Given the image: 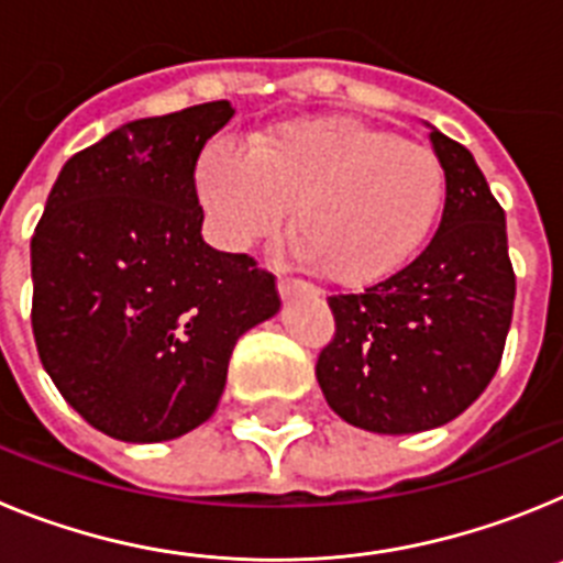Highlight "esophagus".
Returning a JSON list of instances; mask_svg holds the SVG:
<instances>
[{
    "label": "esophagus",
    "mask_w": 563,
    "mask_h": 563,
    "mask_svg": "<svg viewBox=\"0 0 563 563\" xmlns=\"http://www.w3.org/2000/svg\"><path fill=\"white\" fill-rule=\"evenodd\" d=\"M278 292H282V298H287V296H296V292H316V287L301 282V278L282 276L278 278Z\"/></svg>",
    "instance_id": "esophagus-1"
}]
</instances>
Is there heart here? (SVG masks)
Wrapping results in <instances>:
<instances>
[{"label":"heart","mask_w":563,"mask_h":563,"mask_svg":"<svg viewBox=\"0 0 563 563\" xmlns=\"http://www.w3.org/2000/svg\"><path fill=\"white\" fill-rule=\"evenodd\" d=\"M197 194L220 245L247 247L290 211L298 253L338 285L400 271L445 200V166L426 143L355 118H307L217 141L197 166Z\"/></svg>","instance_id":"1"}]
</instances>
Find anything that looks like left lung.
<instances>
[{
    "label": "left lung",
    "mask_w": 563,
    "mask_h": 563,
    "mask_svg": "<svg viewBox=\"0 0 563 563\" xmlns=\"http://www.w3.org/2000/svg\"><path fill=\"white\" fill-rule=\"evenodd\" d=\"M445 208L426 251L363 292L330 296L335 335L316 363L330 409L375 434H417L487 389L514 318L505 211L474 154L431 129Z\"/></svg>",
    "instance_id": "obj_1"
}]
</instances>
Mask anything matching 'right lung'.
I'll return each instance as SVG.
<instances>
[{
    "label": "right lung",
    "instance_id": "add662e5",
    "mask_svg": "<svg viewBox=\"0 0 563 563\" xmlns=\"http://www.w3.org/2000/svg\"><path fill=\"white\" fill-rule=\"evenodd\" d=\"M211 101L73 154L30 242L33 338L64 400L107 437L163 442L217 411L239 335L276 316V276L202 242L194 172L231 121Z\"/></svg>",
    "mask_w": 563,
    "mask_h": 563
}]
</instances>
